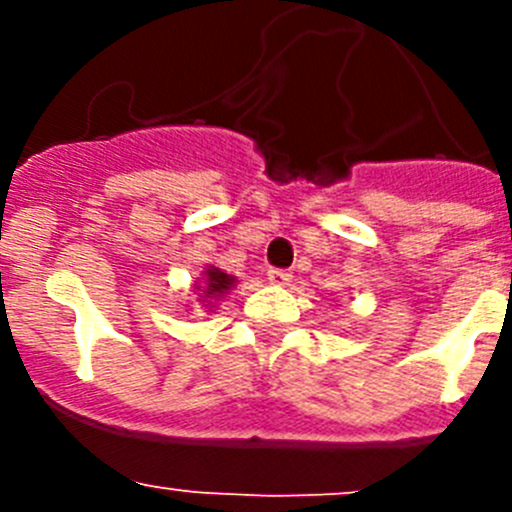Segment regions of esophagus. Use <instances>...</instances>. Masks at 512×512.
Returning <instances> with one entry per match:
<instances>
[{
	"label": "esophagus",
	"instance_id": "esophagus-1",
	"mask_svg": "<svg viewBox=\"0 0 512 512\" xmlns=\"http://www.w3.org/2000/svg\"><path fill=\"white\" fill-rule=\"evenodd\" d=\"M266 277H269L271 284H287L289 279H292V271H289V269H269V274H266Z\"/></svg>",
	"mask_w": 512,
	"mask_h": 512
}]
</instances>
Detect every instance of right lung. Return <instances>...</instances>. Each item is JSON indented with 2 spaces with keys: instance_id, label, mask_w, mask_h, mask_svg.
I'll return each instance as SVG.
<instances>
[{
  "instance_id": "right-lung-1",
  "label": "right lung",
  "mask_w": 512,
  "mask_h": 512,
  "mask_svg": "<svg viewBox=\"0 0 512 512\" xmlns=\"http://www.w3.org/2000/svg\"><path fill=\"white\" fill-rule=\"evenodd\" d=\"M233 279L228 274H223L220 269H207V279H205V295L207 297H215V295H223L225 289H230Z\"/></svg>"
}]
</instances>
